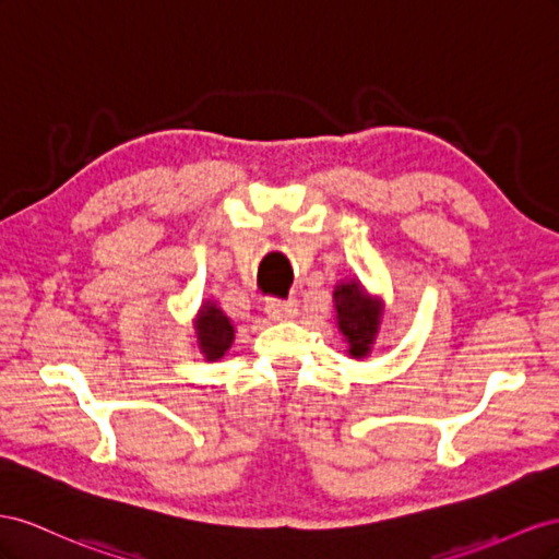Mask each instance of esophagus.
Returning a JSON list of instances; mask_svg holds the SVG:
<instances>
[{
    "label": "esophagus",
    "instance_id": "1",
    "mask_svg": "<svg viewBox=\"0 0 559 559\" xmlns=\"http://www.w3.org/2000/svg\"><path fill=\"white\" fill-rule=\"evenodd\" d=\"M264 311L271 321H288V318H293L297 313V305H295V299H288V301L274 299V301H269Z\"/></svg>",
    "mask_w": 559,
    "mask_h": 559
}]
</instances>
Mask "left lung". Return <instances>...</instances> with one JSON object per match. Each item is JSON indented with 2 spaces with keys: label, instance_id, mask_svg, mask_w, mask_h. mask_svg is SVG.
Listing matches in <instances>:
<instances>
[{
  "label": "left lung",
  "instance_id": "left-lung-1",
  "mask_svg": "<svg viewBox=\"0 0 559 559\" xmlns=\"http://www.w3.org/2000/svg\"><path fill=\"white\" fill-rule=\"evenodd\" d=\"M334 309L337 325L348 342V356L365 358L372 350L381 323V299L365 293L360 281L350 278L334 285Z\"/></svg>",
  "mask_w": 559,
  "mask_h": 559
}]
</instances>
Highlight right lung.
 I'll list each match as a JSON object with an SVG mask.
<instances>
[{
  "label": "right lung",
  "mask_w": 559,
  "mask_h": 559,
  "mask_svg": "<svg viewBox=\"0 0 559 559\" xmlns=\"http://www.w3.org/2000/svg\"><path fill=\"white\" fill-rule=\"evenodd\" d=\"M194 330L205 360H219L234 342V325L215 301H203Z\"/></svg>",
  "instance_id": "obj_1"
}]
</instances>
